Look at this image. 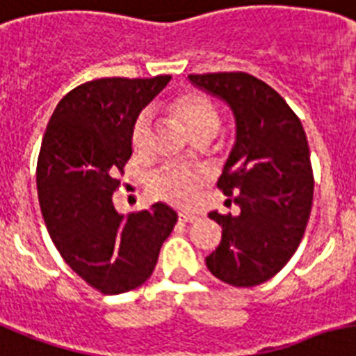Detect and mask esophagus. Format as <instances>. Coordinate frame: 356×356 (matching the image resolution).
Here are the masks:
<instances>
[{
  "label": "esophagus",
  "instance_id": "esophagus-1",
  "mask_svg": "<svg viewBox=\"0 0 356 356\" xmlns=\"http://www.w3.org/2000/svg\"><path fill=\"white\" fill-rule=\"evenodd\" d=\"M197 219V216H193V213H179V221L181 223H193Z\"/></svg>",
  "mask_w": 356,
  "mask_h": 356
}]
</instances>
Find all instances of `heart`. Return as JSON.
<instances>
[{
	"mask_svg": "<svg viewBox=\"0 0 356 356\" xmlns=\"http://www.w3.org/2000/svg\"><path fill=\"white\" fill-rule=\"evenodd\" d=\"M173 115L179 118L192 137L201 133H216L219 126V113L204 95L186 93L172 104ZM131 144L137 152H148L152 146V111L144 109L131 128ZM208 173L195 166L164 164L148 177V192L152 197L172 207L186 208L193 204L199 190L207 184Z\"/></svg>",
	"mask_w": 356,
	"mask_h": 356,
	"instance_id": "b5f03b06",
	"label": "heart"
}]
</instances>
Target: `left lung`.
Here are the masks:
<instances>
[{
  "mask_svg": "<svg viewBox=\"0 0 356 356\" xmlns=\"http://www.w3.org/2000/svg\"><path fill=\"white\" fill-rule=\"evenodd\" d=\"M188 78L223 98L236 117V144L218 188L239 213H208L223 236L207 267L232 287H256L287 265L307 227L314 188L307 137L289 104L252 74Z\"/></svg>",
  "mask_w": 356,
  "mask_h": 356,
  "instance_id": "8db88e82",
  "label": "left lung"
}]
</instances>
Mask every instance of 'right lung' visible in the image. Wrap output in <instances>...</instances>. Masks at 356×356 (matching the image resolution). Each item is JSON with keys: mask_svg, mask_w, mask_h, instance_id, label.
I'll return each instance as SVG.
<instances>
[{"mask_svg": "<svg viewBox=\"0 0 356 356\" xmlns=\"http://www.w3.org/2000/svg\"><path fill=\"white\" fill-rule=\"evenodd\" d=\"M170 78L82 83L58 102L43 135L36 166L43 221L65 263L102 294L140 287L177 223L163 203L128 216L113 204L117 175L131 157L133 124Z\"/></svg>", "mask_w": 356, "mask_h": 356, "instance_id": "1", "label": "right lung"}]
</instances>
